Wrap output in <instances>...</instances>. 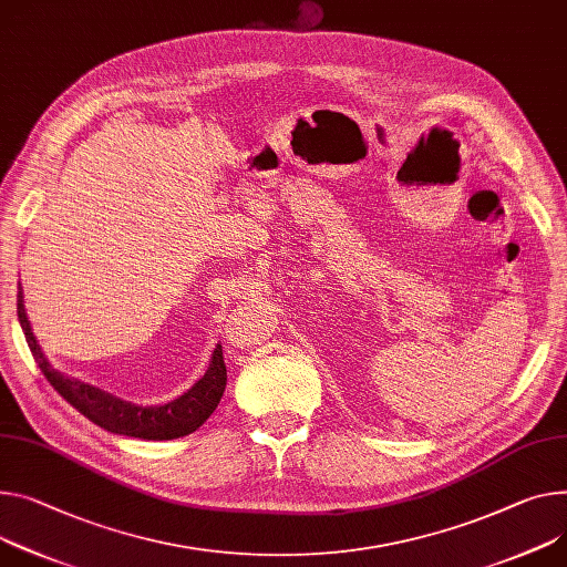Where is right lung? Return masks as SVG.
I'll list each match as a JSON object with an SVG mask.
<instances>
[{"label": "right lung", "mask_w": 567, "mask_h": 567, "mask_svg": "<svg viewBox=\"0 0 567 567\" xmlns=\"http://www.w3.org/2000/svg\"><path fill=\"white\" fill-rule=\"evenodd\" d=\"M18 320L38 368L54 385L56 393L65 402H70L81 415H85L91 422H95L97 426L111 433L132 435V439H143V441L182 439V435L197 431L223 400L225 385H227V365L223 357V344L215 347L206 374L188 390V393L163 406H138L106 393L102 388L83 383L74 377H65L63 372L50 365V361L45 359V354H42L40 344L31 331V324L24 311L22 286L18 288Z\"/></svg>", "instance_id": "right-lung-1"}]
</instances>
